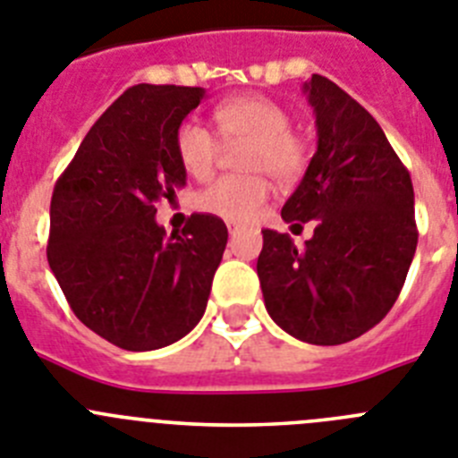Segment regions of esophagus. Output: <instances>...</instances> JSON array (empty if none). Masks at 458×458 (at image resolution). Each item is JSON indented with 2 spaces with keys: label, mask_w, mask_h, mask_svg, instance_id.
<instances>
[{
  "label": "esophagus",
  "mask_w": 458,
  "mask_h": 458,
  "mask_svg": "<svg viewBox=\"0 0 458 458\" xmlns=\"http://www.w3.org/2000/svg\"><path fill=\"white\" fill-rule=\"evenodd\" d=\"M226 229H229V233H236L238 229H241V225H236V222H226Z\"/></svg>",
  "instance_id": "1"
}]
</instances>
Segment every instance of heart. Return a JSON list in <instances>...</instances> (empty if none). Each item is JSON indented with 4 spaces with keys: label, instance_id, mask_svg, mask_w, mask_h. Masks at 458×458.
<instances>
[{
    "label": "heart",
    "instance_id": "b5f03b06",
    "mask_svg": "<svg viewBox=\"0 0 458 458\" xmlns=\"http://www.w3.org/2000/svg\"><path fill=\"white\" fill-rule=\"evenodd\" d=\"M225 141H248L241 167L245 176H222L197 194V208L226 222H242L268 199V181L286 188L301 179L307 167V144L291 131V112L266 96H236L213 112ZM174 147L181 167L192 179H208L216 169L220 144L199 121L185 119L176 128ZM265 176L261 177L260 174Z\"/></svg>",
    "mask_w": 458,
    "mask_h": 458
}]
</instances>
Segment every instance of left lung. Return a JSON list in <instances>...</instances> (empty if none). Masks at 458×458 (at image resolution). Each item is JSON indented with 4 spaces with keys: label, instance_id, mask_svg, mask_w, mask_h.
<instances>
[{
    "label": "left lung",
    "instance_id": "left-lung-1",
    "mask_svg": "<svg viewBox=\"0 0 458 458\" xmlns=\"http://www.w3.org/2000/svg\"><path fill=\"white\" fill-rule=\"evenodd\" d=\"M318 147L282 208L314 222L298 248L264 229L257 275L270 318L295 339L335 346L365 335L402 293L418 248L411 174L358 100L323 75L305 84Z\"/></svg>",
    "mask_w": 458,
    "mask_h": 458
}]
</instances>
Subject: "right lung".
<instances>
[{
  "instance_id": "right-lung-1",
  "label": "right lung",
  "mask_w": 458,
  "mask_h": 458,
  "mask_svg": "<svg viewBox=\"0 0 458 458\" xmlns=\"http://www.w3.org/2000/svg\"><path fill=\"white\" fill-rule=\"evenodd\" d=\"M201 98L176 84L123 91L52 192L47 264L72 314L119 349H163L204 317L225 222L194 213L172 236L156 222V201L185 185L174 135Z\"/></svg>"
}]
</instances>
